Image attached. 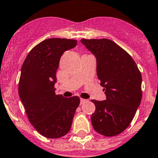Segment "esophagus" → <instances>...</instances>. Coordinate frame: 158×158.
<instances>
[{
  "label": "esophagus",
  "mask_w": 158,
  "mask_h": 158,
  "mask_svg": "<svg viewBox=\"0 0 158 158\" xmlns=\"http://www.w3.org/2000/svg\"><path fill=\"white\" fill-rule=\"evenodd\" d=\"M87 101H88V100H85V99H81V100H80V104H84V103L87 102Z\"/></svg>",
  "instance_id": "esophagus-1"
}]
</instances>
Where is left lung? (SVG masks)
<instances>
[{
  "label": "left lung",
  "mask_w": 158,
  "mask_h": 158,
  "mask_svg": "<svg viewBox=\"0 0 158 158\" xmlns=\"http://www.w3.org/2000/svg\"><path fill=\"white\" fill-rule=\"evenodd\" d=\"M96 58V70L106 100H92L95 111L91 119L94 130L105 136L123 132L142 101V75L127 51L111 40L81 39Z\"/></svg>",
  "instance_id": "obj_1"
}]
</instances>
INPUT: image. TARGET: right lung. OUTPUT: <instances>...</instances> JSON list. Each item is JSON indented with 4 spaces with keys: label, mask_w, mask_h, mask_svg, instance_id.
<instances>
[{
    "label": "right lung",
    "mask_w": 158,
    "mask_h": 158,
    "mask_svg": "<svg viewBox=\"0 0 158 158\" xmlns=\"http://www.w3.org/2000/svg\"><path fill=\"white\" fill-rule=\"evenodd\" d=\"M77 41L48 39L33 48L21 68L19 94L29 122L41 135L57 139L72 126L80 99L55 94L56 73L64 52L74 48Z\"/></svg>",
    "instance_id": "add662e5"
}]
</instances>
